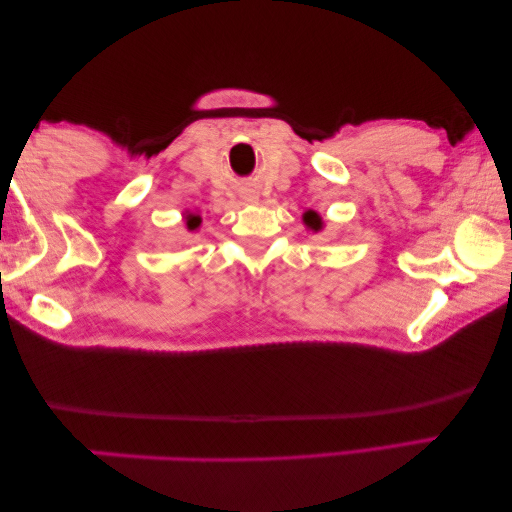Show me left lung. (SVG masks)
<instances>
[{"instance_id":"obj_1","label":"left lung","mask_w":512,"mask_h":512,"mask_svg":"<svg viewBox=\"0 0 512 512\" xmlns=\"http://www.w3.org/2000/svg\"><path fill=\"white\" fill-rule=\"evenodd\" d=\"M304 224L308 226V229H313V231H320L322 229V217L317 215L315 211H306L304 213Z\"/></svg>"}]
</instances>
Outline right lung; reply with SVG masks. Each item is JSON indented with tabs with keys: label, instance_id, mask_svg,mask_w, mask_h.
Returning a JSON list of instances; mask_svg holds the SVG:
<instances>
[{
	"label": "right lung",
	"instance_id": "add662e5",
	"mask_svg": "<svg viewBox=\"0 0 512 512\" xmlns=\"http://www.w3.org/2000/svg\"><path fill=\"white\" fill-rule=\"evenodd\" d=\"M199 224H201V217H199L197 213H188V215H186V226H188V231H195V229H199Z\"/></svg>",
	"mask_w": 512,
	"mask_h": 512
}]
</instances>
